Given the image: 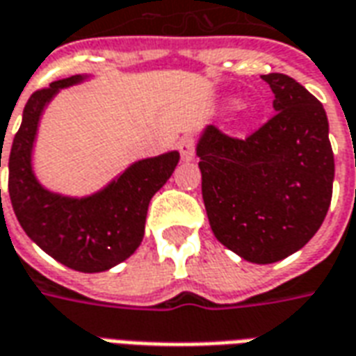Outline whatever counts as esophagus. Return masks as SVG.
Listing matches in <instances>:
<instances>
[{"label": "esophagus", "mask_w": 356, "mask_h": 356, "mask_svg": "<svg viewBox=\"0 0 356 356\" xmlns=\"http://www.w3.org/2000/svg\"><path fill=\"white\" fill-rule=\"evenodd\" d=\"M178 149H180L181 161H186V163L193 161V157H195V142L191 138H181Z\"/></svg>", "instance_id": "34e87169"}]
</instances>
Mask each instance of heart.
<instances>
[{"instance_id": "b5f03b06", "label": "heart", "mask_w": 356, "mask_h": 356, "mask_svg": "<svg viewBox=\"0 0 356 356\" xmlns=\"http://www.w3.org/2000/svg\"><path fill=\"white\" fill-rule=\"evenodd\" d=\"M229 106H232V108H235V106H237V102H235V100H232V102H229Z\"/></svg>"}]
</instances>
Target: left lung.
Segmentation results:
<instances>
[{"label":"left lung","instance_id":"1","mask_svg":"<svg viewBox=\"0 0 356 356\" xmlns=\"http://www.w3.org/2000/svg\"><path fill=\"white\" fill-rule=\"evenodd\" d=\"M261 79L273 90L277 113L246 140L209 124L197 157L218 241L243 260L275 264L307 245L323 225L332 201L334 153L323 104L284 74Z\"/></svg>","mask_w":356,"mask_h":356}]
</instances>
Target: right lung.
Here are the masks:
<instances>
[{
	"instance_id": "1",
	"label": "right lung",
	"mask_w": 356,
	"mask_h": 356,
	"mask_svg": "<svg viewBox=\"0 0 356 356\" xmlns=\"http://www.w3.org/2000/svg\"><path fill=\"white\" fill-rule=\"evenodd\" d=\"M77 74L30 96L9 153V197L18 224L43 252L70 269L100 273L131 258L144 238L147 207L175 172L180 153L134 161L102 189L85 197L47 189L33 172L41 115L62 89L87 81ZM1 165V153H0ZM1 193V191H0Z\"/></svg>"
}]
</instances>
